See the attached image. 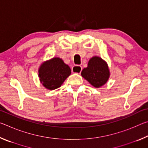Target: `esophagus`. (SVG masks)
<instances>
[{"instance_id":"obj_1","label":"esophagus","mask_w":148,"mask_h":148,"mask_svg":"<svg viewBox=\"0 0 148 148\" xmlns=\"http://www.w3.org/2000/svg\"><path fill=\"white\" fill-rule=\"evenodd\" d=\"M82 71V67L81 66H79V65H76V66H74L72 69V72L73 73H76V74H80Z\"/></svg>"}]
</instances>
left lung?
<instances>
[{"mask_svg":"<svg viewBox=\"0 0 148 148\" xmlns=\"http://www.w3.org/2000/svg\"><path fill=\"white\" fill-rule=\"evenodd\" d=\"M81 74L92 86L100 87L106 83L110 72L106 62L99 57H93L89 60L87 67L83 69Z\"/></svg>","mask_w":148,"mask_h":148,"instance_id":"8db88e82","label":"left lung"}]
</instances>
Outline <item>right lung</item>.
Masks as SVG:
<instances>
[{
  "instance_id": "add662e5",
  "label": "right lung",
  "mask_w": 148,
  "mask_h": 148,
  "mask_svg": "<svg viewBox=\"0 0 148 148\" xmlns=\"http://www.w3.org/2000/svg\"><path fill=\"white\" fill-rule=\"evenodd\" d=\"M39 77L46 88L53 90L61 87L71 74L68 65L59 58H53L44 62L39 69Z\"/></svg>"
}]
</instances>
